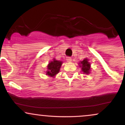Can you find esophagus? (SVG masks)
I'll return each instance as SVG.
<instances>
[{"instance_id": "esophagus-1", "label": "esophagus", "mask_w": 125, "mask_h": 125, "mask_svg": "<svg viewBox=\"0 0 125 125\" xmlns=\"http://www.w3.org/2000/svg\"><path fill=\"white\" fill-rule=\"evenodd\" d=\"M66 61L67 62H71L72 61V58H71V57H67Z\"/></svg>"}]
</instances>
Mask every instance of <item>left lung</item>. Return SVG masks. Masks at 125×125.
I'll return each mask as SVG.
<instances>
[{
    "label": "left lung",
    "mask_w": 125,
    "mask_h": 125,
    "mask_svg": "<svg viewBox=\"0 0 125 125\" xmlns=\"http://www.w3.org/2000/svg\"><path fill=\"white\" fill-rule=\"evenodd\" d=\"M88 61V59L86 58L79 63V64H81L79 65L80 67H82V71L83 72V73L86 74L89 73L90 71V64Z\"/></svg>",
    "instance_id": "obj_1"
}]
</instances>
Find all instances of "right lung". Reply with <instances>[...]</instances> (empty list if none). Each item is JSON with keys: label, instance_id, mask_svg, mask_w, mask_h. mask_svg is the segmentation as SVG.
<instances>
[{"label": "right lung", "instance_id": "add662e5", "mask_svg": "<svg viewBox=\"0 0 125 125\" xmlns=\"http://www.w3.org/2000/svg\"><path fill=\"white\" fill-rule=\"evenodd\" d=\"M62 64V62L57 61L55 59H53V61H51L47 66L48 71H46V75L51 77L55 76L56 74L59 72Z\"/></svg>", "mask_w": 125, "mask_h": 125}]
</instances>
